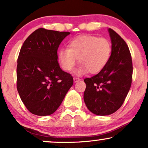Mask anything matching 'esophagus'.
Wrapping results in <instances>:
<instances>
[{
    "label": "esophagus",
    "mask_w": 148,
    "mask_h": 148,
    "mask_svg": "<svg viewBox=\"0 0 148 148\" xmlns=\"http://www.w3.org/2000/svg\"><path fill=\"white\" fill-rule=\"evenodd\" d=\"M73 79H74V83H77V82H78V81H79V80H80V78H77V77H74V78H73Z\"/></svg>",
    "instance_id": "esophagus-1"
}]
</instances>
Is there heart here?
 Segmentation results:
<instances>
[{"mask_svg":"<svg viewBox=\"0 0 148 148\" xmlns=\"http://www.w3.org/2000/svg\"><path fill=\"white\" fill-rule=\"evenodd\" d=\"M111 51V44L107 39L94 35H79L70 41L68 48L59 50L58 60L63 70L71 72L78 59L81 65L76 71L77 75H83L89 71L91 74H97L107 64Z\"/></svg>","mask_w":148,"mask_h":148,"instance_id":"b5f03b06","label":"heart"}]
</instances>
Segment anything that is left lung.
<instances>
[{
  "instance_id": "left-lung-1",
  "label": "left lung",
  "mask_w": 148,
  "mask_h": 148,
  "mask_svg": "<svg viewBox=\"0 0 148 148\" xmlns=\"http://www.w3.org/2000/svg\"><path fill=\"white\" fill-rule=\"evenodd\" d=\"M112 51L107 64L91 78L84 80V101L97 115L115 113L124 103L132 83V63L128 45L113 29H108Z\"/></svg>"
}]
</instances>
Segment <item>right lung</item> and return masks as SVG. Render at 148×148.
Instances as JSON below:
<instances>
[{
  "instance_id": "right-lung-1",
  "label": "right lung",
  "mask_w": 148,
  "mask_h": 148,
  "mask_svg": "<svg viewBox=\"0 0 148 148\" xmlns=\"http://www.w3.org/2000/svg\"><path fill=\"white\" fill-rule=\"evenodd\" d=\"M70 32L40 28L31 33L20 49L17 65V89L31 113L51 115L61 105L74 83L61 70L57 50Z\"/></svg>"
}]
</instances>
